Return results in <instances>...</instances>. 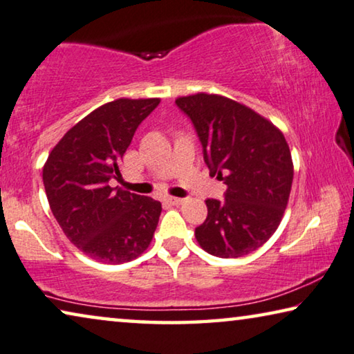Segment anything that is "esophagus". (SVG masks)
Listing matches in <instances>:
<instances>
[{
	"instance_id": "1",
	"label": "esophagus",
	"mask_w": 354,
	"mask_h": 354,
	"mask_svg": "<svg viewBox=\"0 0 354 354\" xmlns=\"http://www.w3.org/2000/svg\"><path fill=\"white\" fill-rule=\"evenodd\" d=\"M167 202H170L171 205H181L184 202V198H179V197H168Z\"/></svg>"
}]
</instances>
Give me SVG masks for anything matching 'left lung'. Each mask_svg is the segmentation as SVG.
I'll return each mask as SVG.
<instances>
[{"label": "left lung", "instance_id": "obj_1", "mask_svg": "<svg viewBox=\"0 0 354 354\" xmlns=\"http://www.w3.org/2000/svg\"><path fill=\"white\" fill-rule=\"evenodd\" d=\"M191 118L210 173L226 184L225 201L207 198L208 215L196 239L213 257L239 258L260 248L286 212L293 163L281 129L220 94L176 99Z\"/></svg>", "mask_w": 354, "mask_h": 354}]
</instances>
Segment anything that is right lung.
Instances as JSON below:
<instances>
[{
	"mask_svg": "<svg viewBox=\"0 0 354 354\" xmlns=\"http://www.w3.org/2000/svg\"><path fill=\"white\" fill-rule=\"evenodd\" d=\"M160 99H115L64 134L43 167L51 212L68 241L93 260L120 265L151 243L162 203L109 186L136 128Z\"/></svg>",
	"mask_w": 354,
	"mask_h": 354,
	"instance_id": "obj_1",
	"label": "right lung"
}]
</instances>
